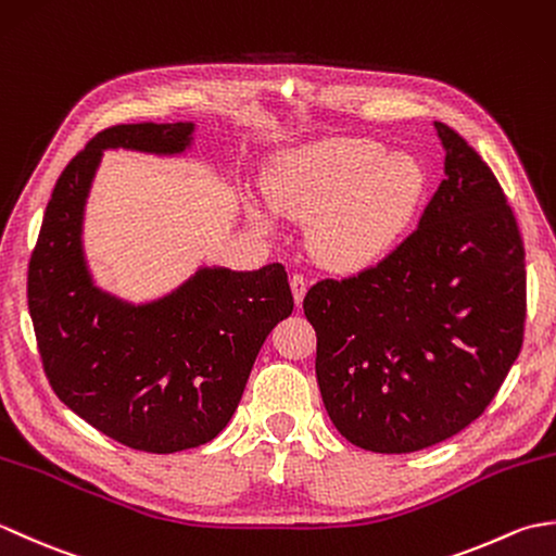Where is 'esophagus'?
I'll use <instances>...</instances> for the list:
<instances>
[{
    "label": "esophagus",
    "mask_w": 556,
    "mask_h": 556,
    "mask_svg": "<svg viewBox=\"0 0 556 556\" xmlns=\"http://www.w3.org/2000/svg\"><path fill=\"white\" fill-rule=\"evenodd\" d=\"M291 291H293V301H296V305L301 308V303L305 299V291H308V281H305L303 275L291 277Z\"/></svg>",
    "instance_id": "esophagus-1"
}]
</instances>
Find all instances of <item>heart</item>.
I'll return each instance as SVG.
<instances>
[{
	"mask_svg": "<svg viewBox=\"0 0 556 556\" xmlns=\"http://www.w3.org/2000/svg\"><path fill=\"white\" fill-rule=\"evenodd\" d=\"M269 203L289 219L313 222L311 243L334 271H363L404 239L425 193V174L406 155L363 138H337L293 150L269 174ZM257 227L267 212L251 207Z\"/></svg>",
	"mask_w": 556,
	"mask_h": 556,
	"instance_id": "b5f03b06",
	"label": "heart"
}]
</instances>
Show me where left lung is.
Segmentation results:
<instances>
[{
	"mask_svg": "<svg viewBox=\"0 0 556 556\" xmlns=\"http://www.w3.org/2000/svg\"><path fill=\"white\" fill-rule=\"evenodd\" d=\"M444 179L418 229L380 265L323 279L303 311L334 428L377 454H408L468 428L523 344L526 253L492 169L434 122Z\"/></svg>",
	"mask_w": 556,
	"mask_h": 556,
	"instance_id": "1",
	"label": "left lung"
}]
</instances>
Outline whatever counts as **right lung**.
<instances>
[{
	"label": "right lung",
	"mask_w": 556,
	"mask_h": 556,
	"mask_svg": "<svg viewBox=\"0 0 556 556\" xmlns=\"http://www.w3.org/2000/svg\"><path fill=\"white\" fill-rule=\"evenodd\" d=\"M193 122L104 128L66 164L28 265V311L47 380L102 434L174 454L227 428L275 325L293 311L287 269L200 267L150 303L102 291L83 253V212L104 150L181 155Z\"/></svg>",
	"instance_id": "right-lung-1"
}]
</instances>
